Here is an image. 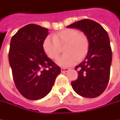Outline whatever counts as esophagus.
<instances>
[{"label": "esophagus", "instance_id": "34e87169", "mask_svg": "<svg viewBox=\"0 0 120 120\" xmlns=\"http://www.w3.org/2000/svg\"><path fill=\"white\" fill-rule=\"evenodd\" d=\"M69 70H70V69H69V68H65V67L61 68V71L62 72H67L69 71Z\"/></svg>", "mask_w": 120, "mask_h": 120}]
</instances>
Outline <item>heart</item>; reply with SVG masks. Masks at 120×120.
<instances>
[{
  "mask_svg": "<svg viewBox=\"0 0 120 120\" xmlns=\"http://www.w3.org/2000/svg\"><path fill=\"white\" fill-rule=\"evenodd\" d=\"M64 47L65 54L56 60L62 67H69L83 59L89 51L90 42L87 37L75 29H66L53 35L47 36L43 41V49L51 59H56Z\"/></svg>",
  "mask_w": 120,
  "mask_h": 120,
  "instance_id": "1",
  "label": "heart"
}]
</instances>
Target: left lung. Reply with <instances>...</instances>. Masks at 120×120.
<instances>
[{"label":"left lung","instance_id":"left-lung-1","mask_svg":"<svg viewBox=\"0 0 120 120\" xmlns=\"http://www.w3.org/2000/svg\"><path fill=\"white\" fill-rule=\"evenodd\" d=\"M67 28L83 32L90 42L89 51L84 61L75 67L78 77L71 83L73 90L81 96L94 98L106 89L112 59L108 34L103 26L90 19L77 21Z\"/></svg>","mask_w":120,"mask_h":120}]
</instances>
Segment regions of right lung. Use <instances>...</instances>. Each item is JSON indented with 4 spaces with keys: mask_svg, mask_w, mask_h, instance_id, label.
<instances>
[{
    "mask_svg": "<svg viewBox=\"0 0 120 120\" xmlns=\"http://www.w3.org/2000/svg\"><path fill=\"white\" fill-rule=\"evenodd\" d=\"M48 29L35 24L20 29L12 37L8 53L14 82L25 98L37 100L52 90L61 68L43 49Z\"/></svg>",
    "mask_w": 120,
    "mask_h": 120,
    "instance_id": "1",
    "label": "right lung"
}]
</instances>
